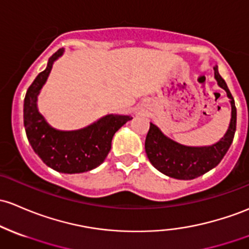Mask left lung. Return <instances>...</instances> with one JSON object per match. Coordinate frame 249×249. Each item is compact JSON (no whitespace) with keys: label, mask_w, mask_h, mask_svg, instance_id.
<instances>
[{"label":"left lung","mask_w":249,"mask_h":249,"mask_svg":"<svg viewBox=\"0 0 249 249\" xmlns=\"http://www.w3.org/2000/svg\"><path fill=\"white\" fill-rule=\"evenodd\" d=\"M215 78L222 89L226 90L231 104V120L226 135L210 147H186L166 138L159 128L149 124L145 141L147 158L151 164L164 175L176 179H195L217 166L231 147L236 129V108L226 82L218 73L217 65L213 68Z\"/></svg>","instance_id":"1"}]
</instances>
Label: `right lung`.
<instances>
[{
    "instance_id": "add662e5",
    "label": "right lung",
    "mask_w": 249,
    "mask_h": 249,
    "mask_svg": "<svg viewBox=\"0 0 249 249\" xmlns=\"http://www.w3.org/2000/svg\"><path fill=\"white\" fill-rule=\"evenodd\" d=\"M58 50L50 57L47 68L28 88L23 104V124L32 148L42 161L63 173L88 172L104 161L111 148L113 136L130 116L107 115L81 130L60 132L45 121L36 108V97L49 77L53 61L63 53Z\"/></svg>"
}]
</instances>
